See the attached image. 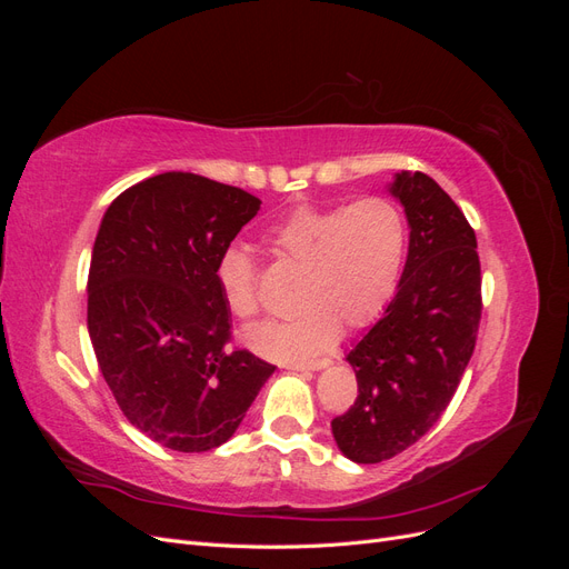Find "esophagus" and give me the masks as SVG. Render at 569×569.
<instances>
[{
    "label": "esophagus",
    "mask_w": 569,
    "mask_h": 569,
    "mask_svg": "<svg viewBox=\"0 0 569 569\" xmlns=\"http://www.w3.org/2000/svg\"><path fill=\"white\" fill-rule=\"evenodd\" d=\"M330 363H332V360L322 358V360H311V363H287L284 368H287V370H297V372H301V370H322V368H327Z\"/></svg>",
    "instance_id": "esophagus-1"
}]
</instances>
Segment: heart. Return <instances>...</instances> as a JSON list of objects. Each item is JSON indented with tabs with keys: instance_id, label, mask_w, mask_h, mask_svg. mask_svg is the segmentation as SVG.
Masks as SVG:
<instances>
[{
	"instance_id": "heart-1",
	"label": "heart",
	"mask_w": 569,
	"mask_h": 569,
	"mask_svg": "<svg viewBox=\"0 0 569 569\" xmlns=\"http://www.w3.org/2000/svg\"><path fill=\"white\" fill-rule=\"evenodd\" d=\"M266 242L301 266L295 306L287 320L251 325L244 343L263 358H313L347 330H363L380 318L401 282L408 251V220L387 197L349 206H299L266 230ZM216 282L228 311H258L256 266L244 247H228L216 266Z\"/></svg>"
}]
</instances>
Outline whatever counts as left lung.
Listing matches in <instances>:
<instances>
[{"label":"left lung","instance_id":"8db88e82","mask_svg":"<svg viewBox=\"0 0 569 569\" xmlns=\"http://www.w3.org/2000/svg\"><path fill=\"white\" fill-rule=\"evenodd\" d=\"M410 228L408 258L385 316L349 351L358 396L332 420L339 451L382 462L429 432L468 368L479 318L477 237L456 201L425 173L389 182Z\"/></svg>","mask_w":569,"mask_h":569}]
</instances>
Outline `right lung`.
I'll use <instances>...</instances> for the list:
<instances>
[{"label": "right lung", "instance_id": "right-lung-1", "mask_svg": "<svg viewBox=\"0 0 569 569\" xmlns=\"http://www.w3.org/2000/svg\"><path fill=\"white\" fill-rule=\"evenodd\" d=\"M261 209L239 187L170 170L107 209L88 278V330L123 416L166 449L226 443L274 366L228 349L220 253Z\"/></svg>", "mask_w": 569, "mask_h": 569}]
</instances>
